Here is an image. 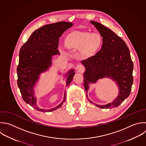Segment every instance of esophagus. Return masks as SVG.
Listing matches in <instances>:
<instances>
[{"label":"esophagus","instance_id":"34e87169","mask_svg":"<svg viewBox=\"0 0 146 146\" xmlns=\"http://www.w3.org/2000/svg\"><path fill=\"white\" fill-rule=\"evenodd\" d=\"M76 70H77L79 72H82V71L84 70V67H83V66L82 64H79L77 65V66H76Z\"/></svg>","mask_w":146,"mask_h":146}]
</instances>
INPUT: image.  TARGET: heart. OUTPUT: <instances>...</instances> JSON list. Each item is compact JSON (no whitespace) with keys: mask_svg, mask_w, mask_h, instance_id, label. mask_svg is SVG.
<instances>
[{"mask_svg":"<svg viewBox=\"0 0 146 146\" xmlns=\"http://www.w3.org/2000/svg\"><path fill=\"white\" fill-rule=\"evenodd\" d=\"M67 45L71 47L80 48L83 53L90 55L95 53L101 44V38L98 34L88 33H74L66 39Z\"/></svg>","mask_w":146,"mask_h":146,"instance_id":"obj_1","label":"heart"}]
</instances>
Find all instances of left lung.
<instances>
[{
  "label": "left lung",
  "instance_id": "8db88e82",
  "mask_svg": "<svg viewBox=\"0 0 146 146\" xmlns=\"http://www.w3.org/2000/svg\"><path fill=\"white\" fill-rule=\"evenodd\" d=\"M90 22L103 38V43L100 50L94 56L81 62L86 68L84 86L87 94L90 83H95L104 78L112 79L119 87L117 98L106 105H95L100 108L117 107L128 98L133 83V66L129 51L124 41L110 29L96 22Z\"/></svg>",
  "mask_w": 146,
  "mask_h": 146
}]
</instances>
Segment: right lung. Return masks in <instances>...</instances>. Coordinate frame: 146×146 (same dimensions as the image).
<instances>
[{
  "instance_id": "add662e5",
  "label": "right lung",
  "mask_w": 146,
  "mask_h": 146,
  "mask_svg": "<svg viewBox=\"0 0 146 146\" xmlns=\"http://www.w3.org/2000/svg\"><path fill=\"white\" fill-rule=\"evenodd\" d=\"M73 24L59 22L45 25L35 30L27 41L22 46L19 52V61L17 67L18 86L23 100L35 110L41 112H51L60 108L66 100V92L63 100L51 109H43L36 104L34 87L41 73L48 70L52 64V57L60 55L58 49L59 38ZM75 75L74 70H70L66 86H68Z\"/></svg>"
}]
</instances>
